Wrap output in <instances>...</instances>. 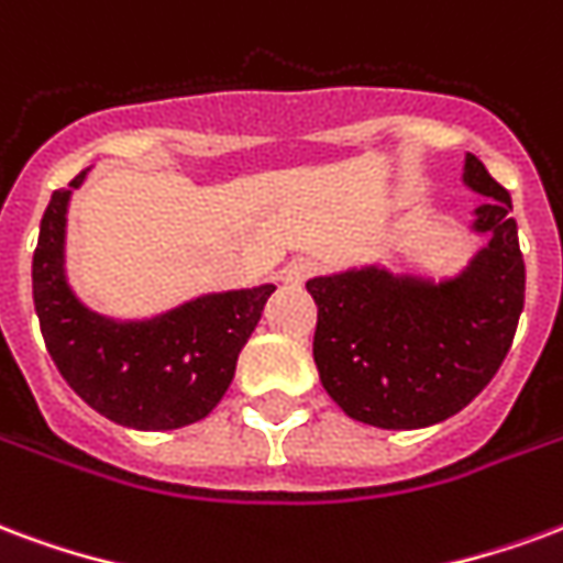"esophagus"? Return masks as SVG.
<instances>
[{
	"label": "esophagus",
	"mask_w": 563,
	"mask_h": 563,
	"mask_svg": "<svg viewBox=\"0 0 563 563\" xmlns=\"http://www.w3.org/2000/svg\"><path fill=\"white\" fill-rule=\"evenodd\" d=\"M318 269H321V264H318L314 257H294V261L282 269V278H285L287 285H302V282H309L311 276H318Z\"/></svg>",
	"instance_id": "1"
}]
</instances>
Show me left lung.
I'll return each mask as SVG.
<instances>
[{"label":"left lung","mask_w":563,"mask_h":563,"mask_svg":"<svg viewBox=\"0 0 563 563\" xmlns=\"http://www.w3.org/2000/svg\"><path fill=\"white\" fill-rule=\"evenodd\" d=\"M465 186L486 200L474 231L489 242L455 278L432 282L363 266L311 278L314 363L347 417L422 429L477 399L510 351L525 306V261L507 188L467 152Z\"/></svg>","instance_id":"1"}]
</instances>
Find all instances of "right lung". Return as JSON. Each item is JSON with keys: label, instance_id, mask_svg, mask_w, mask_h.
Segmentation results:
<instances>
[{"label": "right lung", "instance_id": "obj_1", "mask_svg": "<svg viewBox=\"0 0 563 563\" xmlns=\"http://www.w3.org/2000/svg\"><path fill=\"white\" fill-rule=\"evenodd\" d=\"M68 188L53 191L32 254V299L41 335L68 387L101 417L141 429H183L228 393L236 356L276 285L207 294L150 321H113L86 309L65 278Z\"/></svg>", "mask_w": 563, "mask_h": 563}]
</instances>
